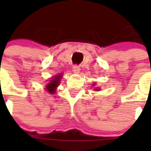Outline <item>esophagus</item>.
I'll return each mask as SVG.
<instances>
[{"instance_id":"1","label":"esophagus","mask_w":151,"mask_h":151,"mask_svg":"<svg viewBox=\"0 0 151 151\" xmlns=\"http://www.w3.org/2000/svg\"><path fill=\"white\" fill-rule=\"evenodd\" d=\"M73 72L74 73H78L79 72H80L81 69H80V66H78V65H74V66H73Z\"/></svg>"}]
</instances>
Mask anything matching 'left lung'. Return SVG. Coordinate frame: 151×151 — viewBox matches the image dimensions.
<instances>
[{
    "mask_svg": "<svg viewBox=\"0 0 151 151\" xmlns=\"http://www.w3.org/2000/svg\"><path fill=\"white\" fill-rule=\"evenodd\" d=\"M96 90H99V89H96Z\"/></svg>",
    "mask_w": 151,
    "mask_h": 151,
    "instance_id": "1",
    "label": "left lung"
}]
</instances>
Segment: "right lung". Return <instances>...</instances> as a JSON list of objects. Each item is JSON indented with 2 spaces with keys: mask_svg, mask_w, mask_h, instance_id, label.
<instances>
[{
  "mask_svg": "<svg viewBox=\"0 0 151 151\" xmlns=\"http://www.w3.org/2000/svg\"><path fill=\"white\" fill-rule=\"evenodd\" d=\"M62 74H59V75L55 76L50 82L48 83V85H46V88L48 90V92L51 94H53L55 92V88L59 85V81H60V78H61Z\"/></svg>",
  "mask_w": 151,
  "mask_h": 151,
  "instance_id": "obj_1",
  "label": "right lung"
}]
</instances>
